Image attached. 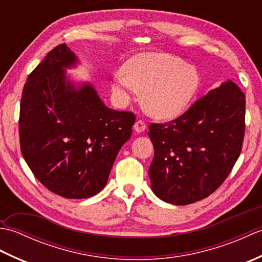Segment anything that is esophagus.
I'll return each instance as SVG.
<instances>
[{"mask_svg": "<svg viewBox=\"0 0 262 262\" xmlns=\"http://www.w3.org/2000/svg\"><path fill=\"white\" fill-rule=\"evenodd\" d=\"M146 129V125L143 120H137L134 124V130L136 133H142Z\"/></svg>", "mask_w": 262, "mask_h": 262, "instance_id": "obj_1", "label": "esophagus"}]
</instances>
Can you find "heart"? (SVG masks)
Segmentation results:
<instances>
[{
	"label": "heart",
	"mask_w": 262,
	"mask_h": 262,
	"mask_svg": "<svg viewBox=\"0 0 262 262\" xmlns=\"http://www.w3.org/2000/svg\"><path fill=\"white\" fill-rule=\"evenodd\" d=\"M200 83L198 71L182 59L164 53H145L133 57L124 74L115 77L113 91L127 102L143 91V104L155 118L171 119L187 108Z\"/></svg>",
	"instance_id": "obj_1"
}]
</instances>
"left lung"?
Wrapping results in <instances>:
<instances>
[{
	"instance_id": "1",
	"label": "left lung",
	"mask_w": 262,
	"mask_h": 262,
	"mask_svg": "<svg viewBox=\"0 0 262 262\" xmlns=\"http://www.w3.org/2000/svg\"><path fill=\"white\" fill-rule=\"evenodd\" d=\"M246 97L229 80L177 119L149 125L153 192L173 205L192 204L213 193L240 157Z\"/></svg>"
}]
</instances>
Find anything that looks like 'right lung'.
Listing matches in <instances>:
<instances>
[{"instance_id":"obj_1","label":"right lung","mask_w":262,"mask_h":262,"mask_svg":"<svg viewBox=\"0 0 262 262\" xmlns=\"http://www.w3.org/2000/svg\"><path fill=\"white\" fill-rule=\"evenodd\" d=\"M79 62L62 43L33 70L22 91L20 148L37 179L52 192L84 199L107 185L135 115L105 107L90 83L75 86L65 69Z\"/></svg>"}]
</instances>
